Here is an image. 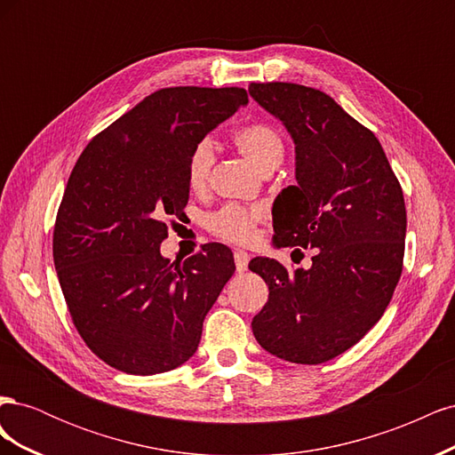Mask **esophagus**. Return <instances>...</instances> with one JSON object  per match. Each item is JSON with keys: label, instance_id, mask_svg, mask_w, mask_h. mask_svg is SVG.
<instances>
[{"label": "esophagus", "instance_id": "34e87169", "mask_svg": "<svg viewBox=\"0 0 455 455\" xmlns=\"http://www.w3.org/2000/svg\"><path fill=\"white\" fill-rule=\"evenodd\" d=\"M235 267H237V271L241 273V271H244L246 269V266H249V259H251V254L249 252H244V251H235Z\"/></svg>", "mask_w": 455, "mask_h": 455}]
</instances>
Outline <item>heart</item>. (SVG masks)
<instances>
[{"instance_id":"heart-1","label":"heart","mask_w":455,"mask_h":455,"mask_svg":"<svg viewBox=\"0 0 455 455\" xmlns=\"http://www.w3.org/2000/svg\"><path fill=\"white\" fill-rule=\"evenodd\" d=\"M233 142L241 149V154L249 159L261 172L271 164H281L284 156V144L281 134L267 123H251L235 131ZM214 163V142L212 139H203L196 144L188 161V184L194 191H201ZM264 218V209L258 204H226L206 218V228L216 237L229 243H249L254 239L256 224Z\"/></svg>"}]
</instances>
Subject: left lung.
I'll return each instance as SVG.
<instances>
[{
  "mask_svg": "<svg viewBox=\"0 0 455 455\" xmlns=\"http://www.w3.org/2000/svg\"><path fill=\"white\" fill-rule=\"evenodd\" d=\"M249 92L296 146V186L277 197L273 241L316 249L309 269L251 259L269 286L252 332L279 359L321 364L363 339L389 306L404 258L403 188L374 132L323 91L251 84Z\"/></svg>",
  "mask_w": 455,
  "mask_h": 455,
  "instance_id": "obj_1",
  "label": "left lung"
}]
</instances>
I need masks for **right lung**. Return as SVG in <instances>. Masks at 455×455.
<instances>
[{"label": "right lung", "mask_w": 455, "mask_h": 455, "mask_svg": "<svg viewBox=\"0 0 455 455\" xmlns=\"http://www.w3.org/2000/svg\"><path fill=\"white\" fill-rule=\"evenodd\" d=\"M244 104L239 87L161 89L79 156L54 224L52 258L77 332L106 364L151 376L197 351L204 316L235 261L220 243L184 261L163 258L164 218L188 204L196 144Z\"/></svg>", "instance_id": "add662e5"}]
</instances>
